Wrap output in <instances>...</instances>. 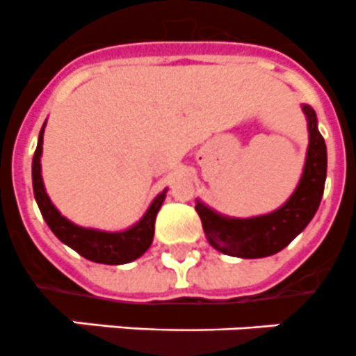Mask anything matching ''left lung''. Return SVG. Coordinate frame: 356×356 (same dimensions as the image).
Instances as JSON below:
<instances>
[{"mask_svg": "<svg viewBox=\"0 0 356 356\" xmlns=\"http://www.w3.org/2000/svg\"><path fill=\"white\" fill-rule=\"evenodd\" d=\"M309 122V149L304 176L288 203L277 211L254 218H226L197 203L195 211L208 243L227 256L266 257L284 249L314 217L327 178V146L316 125V113L304 106Z\"/></svg>", "mask_w": 356, "mask_h": 356, "instance_id": "8db88e82", "label": "left lung"}]
</instances>
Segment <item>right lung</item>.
Listing matches in <instances>:
<instances>
[{
	"label": "right lung",
	"instance_id": "1",
	"mask_svg": "<svg viewBox=\"0 0 356 356\" xmlns=\"http://www.w3.org/2000/svg\"><path fill=\"white\" fill-rule=\"evenodd\" d=\"M44 127H42L40 136H38V145L33 155V192L38 208L42 211V217L45 218V222L51 227L52 233L56 234L61 242L72 247L77 254L90 261H95V263L125 265V263H130V261L143 256L152 245L153 233H155V217L161 210L162 203H164L165 191L156 195L145 217L139 220V224L123 231V233H104V231L84 229V227L72 224L70 220L61 217L60 211L54 208V204L45 194L44 184H42L40 155L42 143H44Z\"/></svg>",
	"mask_w": 356,
	"mask_h": 356
}]
</instances>
